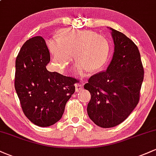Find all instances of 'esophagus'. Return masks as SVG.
<instances>
[{
    "instance_id": "obj_1",
    "label": "esophagus",
    "mask_w": 156,
    "mask_h": 156,
    "mask_svg": "<svg viewBox=\"0 0 156 156\" xmlns=\"http://www.w3.org/2000/svg\"><path fill=\"white\" fill-rule=\"evenodd\" d=\"M83 83H76L75 84V87H76V92H79L80 90H82L83 89Z\"/></svg>"
}]
</instances>
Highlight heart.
<instances>
[{
  "mask_svg": "<svg viewBox=\"0 0 156 156\" xmlns=\"http://www.w3.org/2000/svg\"><path fill=\"white\" fill-rule=\"evenodd\" d=\"M47 44L55 70L64 72L72 63L74 54L75 69L80 77L89 69H101L108 60L110 50L108 39L89 30L63 29L58 37L48 39Z\"/></svg>",
  "mask_w": 156,
  "mask_h": 156,
  "instance_id": "b5f03b06",
  "label": "heart"
}]
</instances>
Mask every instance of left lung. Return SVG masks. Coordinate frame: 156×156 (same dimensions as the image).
I'll return each mask as SVG.
<instances>
[{
	"instance_id": "8db88e82",
	"label": "left lung",
	"mask_w": 156,
	"mask_h": 156,
	"mask_svg": "<svg viewBox=\"0 0 156 156\" xmlns=\"http://www.w3.org/2000/svg\"><path fill=\"white\" fill-rule=\"evenodd\" d=\"M114 52L105 71L93 75L84 85L91 94L87 113L99 127L112 128L122 122L140 98L144 68L139 49L124 34L110 28Z\"/></svg>"
}]
</instances>
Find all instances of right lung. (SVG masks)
I'll return each instance as SVG.
<instances>
[{
	"mask_svg": "<svg viewBox=\"0 0 156 156\" xmlns=\"http://www.w3.org/2000/svg\"><path fill=\"white\" fill-rule=\"evenodd\" d=\"M50 61L45 41L37 36L23 44L15 62V87L23 112L39 127L59 120L76 91V78L49 72L46 67Z\"/></svg>",
	"mask_w": 156,
	"mask_h": 156,
	"instance_id": "obj_1",
	"label": "right lung"
}]
</instances>
